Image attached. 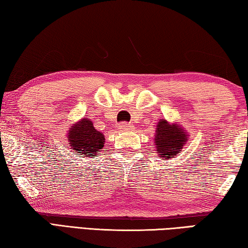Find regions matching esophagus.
<instances>
[{
	"label": "esophagus",
	"instance_id": "1",
	"mask_svg": "<svg viewBox=\"0 0 248 248\" xmlns=\"http://www.w3.org/2000/svg\"><path fill=\"white\" fill-rule=\"evenodd\" d=\"M131 128H132V125L128 123H121L120 124V129H122V131H124V132L129 131Z\"/></svg>",
	"mask_w": 248,
	"mask_h": 248
}]
</instances>
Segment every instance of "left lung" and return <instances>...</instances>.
<instances>
[{
  "instance_id": "left-lung-1",
  "label": "left lung",
  "mask_w": 248,
  "mask_h": 248,
  "mask_svg": "<svg viewBox=\"0 0 248 248\" xmlns=\"http://www.w3.org/2000/svg\"><path fill=\"white\" fill-rule=\"evenodd\" d=\"M188 140V133L182 125L160 120L155 128V148L159 158L172 159L179 155Z\"/></svg>"
}]
</instances>
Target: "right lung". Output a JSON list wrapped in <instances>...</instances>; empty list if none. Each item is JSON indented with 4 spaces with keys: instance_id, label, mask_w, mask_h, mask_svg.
<instances>
[{
    "instance_id": "right-lung-1",
    "label": "right lung",
    "mask_w": 248,
    "mask_h": 248,
    "mask_svg": "<svg viewBox=\"0 0 248 248\" xmlns=\"http://www.w3.org/2000/svg\"><path fill=\"white\" fill-rule=\"evenodd\" d=\"M67 138L69 146L79 155V158L100 155L106 140L103 134L93 127V123L89 119H81L73 124L69 127Z\"/></svg>"
}]
</instances>
